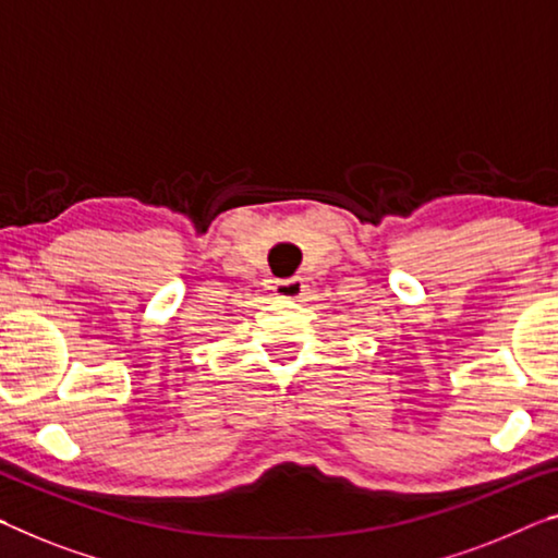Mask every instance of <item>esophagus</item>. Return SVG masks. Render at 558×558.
Listing matches in <instances>:
<instances>
[{
	"label": "esophagus",
	"mask_w": 558,
	"mask_h": 558,
	"mask_svg": "<svg viewBox=\"0 0 558 558\" xmlns=\"http://www.w3.org/2000/svg\"><path fill=\"white\" fill-rule=\"evenodd\" d=\"M272 293H276L278 298H286V301H298V298L305 295V282H303V278L276 280V286H272Z\"/></svg>",
	"instance_id": "1"
}]
</instances>
